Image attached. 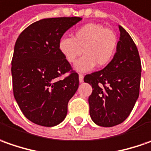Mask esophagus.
Segmentation results:
<instances>
[{"label":"esophagus","mask_w":151,"mask_h":151,"mask_svg":"<svg viewBox=\"0 0 151 151\" xmlns=\"http://www.w3.org/2000/svg\"><path fill=\"white\" fill-rule=\"evenodd\" d=\"M78 78H79V82H80V83H83V74H79V75H78Z\"/></svg>","instance_id":"1"}]
</instances>
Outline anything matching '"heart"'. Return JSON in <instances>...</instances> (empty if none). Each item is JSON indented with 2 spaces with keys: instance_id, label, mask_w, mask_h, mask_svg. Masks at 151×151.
I'll use <instances>...</instances> for the list:
<instances>
[{
  "instance_id": "1",
  "label": "heart",
  "mask_w": 151,
  "mask_h": 151,
  "mask_svg": "<svg viewBox=\"0 0 151 151\" xmlns=\"http://www.w3.org/2000/svg\"><path fill=\"white\" fill-rule=\"evenodd\" d=\"M118 39L111 29L94 22L87 23L76 30L73 37H64L60 39L58 48L66 60L73 63L77 62L75 68L87 72L96 65L104 67L109 64L117 49Z\"/></svg>"
}]
</instances>
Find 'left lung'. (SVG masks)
Listing matches in <instances>:
<instances>
[{"instance_id":"8db88e82","label":"left lung","mask_w":151,"mask_h":151,"mask_svg":"<svg viewBox=\"0 0 151 151\" xmlns=\"http://www.w3.org/2000/svg\"><path fill=\"white\" fill-rule=\"evenodd\" d=\"M119 29L120 37L111 62L104 69L83 78L93 88L88 98L90 117L103 127L124 122L139 93L141 63L137 47L121 26Z\"/></svg>"}]
</instances>
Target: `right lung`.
I'll return each mask as SVG.
<instances>
[{"label":"right lung","mask_w":151,"mask_h":151,"mask_svg":"<svg viewBox=\"0 0 151 151\" xmlns=\"http://www.w3.org/2000/svg\"><path fill=\"white\" fill-rule=\"evenodd\" d=\"M81 17L46 18L31 24L14 47L12 75L15 99L30 121L52 127L65 119L77 91L78 74L58 48L63 35ZM70 74L64 79L60 77Z\"/></svg>","instance_id":"1"}]
</instances>
